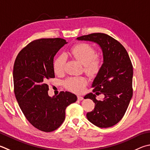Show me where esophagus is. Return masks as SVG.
I'll list each match as a JSON object with an SVG mask.
<instances>
[{"instance_id":"1","label":"esophagus","mask_w":150,"mask_h":150,"mask_svg":"<svg viewBox=\"0 0 150 150\" xmlns=\"http://www.w3.org/2000/svg\"><path fill=\"white\" fill-rule=\"evenodd\" d=\"M77 99H78V100H79V101H81V100H83L84 98H83V96H77Z\"/></svg>"}]
</instances>
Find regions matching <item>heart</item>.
Masks as SVG:
<instances>
[{"instance_id": "heart-1", "label": "heart", "mask_w": 150, "mask_h": 150, "mask_svg": "<svg viewBox=\"0 0 150 150\" xmlns=\"http://www.w3.org/2000/svg\"><path fill=\"white\" fill-rule=\"evenodd\" d=\"M69 54L80 63L84 65V71L89 75H95L99 71L102 65V59L96 55L94 48L87 43H80L70 50ZM66 59L63 56L57 58L54 63V71L57 74L64 72ZM87 80L83 77L69 78L65 81V85L71 91L82 92L86 85Z\"/></svg>"}]
</instances>
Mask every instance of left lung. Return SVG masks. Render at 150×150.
Listing matches in <instances>:
<instances>
[{
    "label": "left lung",
    "instance_id": "left-lung-1",
    "mask_svg": "<svg viewBox=\"0 0 150 150\" xmlns=\"http://www.w3.org/2000/svg\"><path fill=\"white\" fill-rule=\"evenodd\" d=\"M78 40L97 43L103 53V64L93 81L95 94L89 93L84 99H91L94 109L86 113L88 120L100 128H108L121 121L132 97L133 67L126 49L117 40L101 33L77 37ZM103 93L102 100L96 95Z\"/></svg>",
    "mask_w": 150,
    "mask_h": 150
}]
</instances>
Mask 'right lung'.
I'll use <instances>...</instances> for the list:
<instances>
[{
  "mask_svg": "<svg viewBox=\"0 0 150 150\" xmlns=\"http://www.w3.org/2000/svg\"><path fill=\"white\" fill-rule=\"evenodd\" d=\"M67 43L60 38L35 40L19 52L13 65V86L19 106L30 123L43 132L59 127L66 108L77 100L75 94L67 91L53 97L48 94V80L55 77L54 57Z\"/></svg>",
  "mask_w": 150,
  "mask_h": 150,
  "instance_id": "obj_1",
  "label": "right lung"
}]
</instances>
